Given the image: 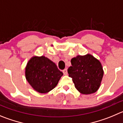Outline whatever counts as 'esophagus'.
Wrapping results in <instances>:
<instances>
[{"label": "esophagus", "mask_w": 123, "mask_h": 123, "mask_svg": "<svg viewBox=\"0 0 123 123\" xmlns=\"http://www.w3.org/2000/svg\"><path fill=\"white\" fill-rule=\"evenodd\" d=\"M63 73H64V74H65V75H67V74H68V73H67V68H65V69L63 70Z\"/></svg>", "instance_id": "1"}]
</instances>
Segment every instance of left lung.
Returning a JSON list of instances; mask_svg holds the SVG:
<instances>
[{"instance_id": "obj_1", "label": "left lung", "mask_w": 123, "mask_h": 123, "mask_svg": "<svg viewBox=\"0 0 123 123\" xmlns=\"http://www.w3.org/2000/svg\"><path fill=\"white\" fill-rule=\"evenodd\" d=\"M71 64L68 73L76 89L85 95L96 92L100 86L104 74L100 62L88 54L72 58Z\"/></svg>"}]
</instances>
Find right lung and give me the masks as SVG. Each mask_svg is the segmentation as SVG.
Listing matches in <instances>:
<instances>
[{
    "label": "right lung",
    "instance_id": "obj_1",
    "mask_svg": "<svg viewBox=\"0 0 123 123\" xmlns=\"http://www.w3.org/2000/svg\"><path fill=\"white\" fill-rule=\"evenodd\" d=\"M63 75L56 64L45 56H34L27 63L25 77L32 87L45 93L56 86Z\"/></svg>",
    "mask_w": 123,
    "mask_h": 123
}]
</instances>
